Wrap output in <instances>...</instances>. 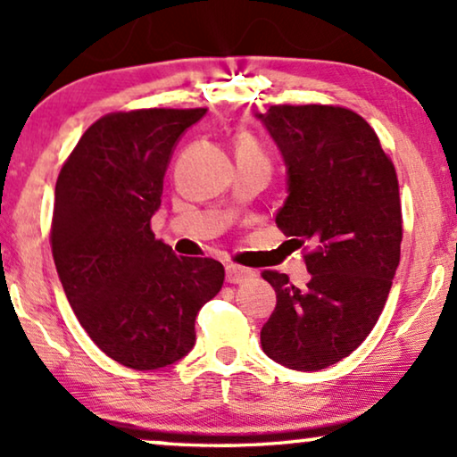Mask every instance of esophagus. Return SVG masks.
I'll return each instance as SVG.
<instances>
[{"mask_svg":"<svg viewBox=\"0 0 457 457\" xmlns=\"http://www.w3.org/2000/svg\"><path fill=\"white\" fill-rule=\"evenodd\" d=\"M253 277H255V274L249 270V268H243V266H237V264L227 266V283H230V285L249 283V280H253Z\"/></svg>","mask_w":457,"mask_h":457,"instance_id":"esophagus-1","label":"esophagus"}]
</instances>
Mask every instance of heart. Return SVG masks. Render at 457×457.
<instances>
[{"label":"heart","instance_id":"obj_1","mask_svg":"<svg viewBox=\"0 0 457 457\" xmlns=\"http://www.w3.org/2000/svg\"><path fill=\"white\" fill-rule=\"evenodd\" d=\"M235 154H237V160H245V158L266 160L258 145V141H255L249 133H245V130H241V133L235 135Z\"/></svg>","mask_w":457,"mask_h":457}]
</instances>
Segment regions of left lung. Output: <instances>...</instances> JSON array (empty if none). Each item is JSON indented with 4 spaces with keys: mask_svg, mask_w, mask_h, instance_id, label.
Here are the masks:
<instances>
[{
    "mask_svg": "<svg viewBox=\"0 0 457 457\" xmlns=\"http://www.w3.org/2000/svg\"><path fill=\"white\" fill-rule=\"evenodd\" d=\"M289 174L277 227L303 247L305 287L264 270L277 308L262 327L268 358L314 372L355 352L389 297L402 252L395 166L374 129L341 105H270L258 114Z\"/></svg>",
    "mask_w": 457,
    "mask_h": 457,
    "instance_id": "left-lung-1",
    "label": "left lung"
}]
</instances>
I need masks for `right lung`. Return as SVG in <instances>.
<instances>
[{"label": "right lung", "instance_id": "obj_1", "mask_svg": "<svg viewBox=\"0 0 457 457\" xmlns=\"http://www.w3.org/2000/svg\"><path fill=\"white\" fill-rule=\"evenodd\" d=\"M205 108L110 112L91 124L55 183L49 243L91 341L118 364L155 370L195 343V316L224 283L212 258H177L155 239L172 147Z\"/></svg>", "mask_w": 457, "mask_h": 457}]
</instances>
